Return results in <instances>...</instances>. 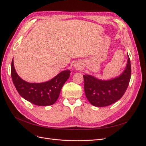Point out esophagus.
<instances>
[{
    "label": "esophagus",
    "instance_id": "1",
    "mask_svg": "<svg viewBox=\"0 0 146 146\" xmlns=\"http://www.w3.org/2000/svg\"><path fill=\"white\" fill-rule=\"evenodd\" d=\"M76 67H77V68H79V67H78V65H77H77H76Z\"/></svg>",
    "mask_w": 146,
    "mask_h": 146
}]
</instances>
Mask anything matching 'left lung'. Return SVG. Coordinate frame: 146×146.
<instances>
[{"instance_id":"left-lung-1","label":"left lung","mask_w":146,"mask_h":146,"mask_svg":"<svg viewBox=\"0 0 146 146\" xmlns=\"http://www.w3.org/2000/svg\"><path fill=\"white\" fill-rule=\"evenodd\" d=\"M131 77L129 55L126 68L120 76L110 80H100L92 76H83L84 90L87 99L94 106L103 107L119 100L127 90Z\"/></svg>"}]
</instances>
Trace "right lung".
I'll return each mask as SVG.
<instances>
[{
  "label": "right lung",
  "mask_w": 146,
  "mask_h": 146,
  "mask_svg": "<svg viewBox=\"0 0 146 146\" xmlns=\"http://www.w3.org/2000/svg\"><path fill=\"white\" fill-rule=\"evenodd\" d=\"M70 73L69 70H64L49 81L32 83L19 77L15 70L13 60L11 66V78L17 92L24 99L38 106H48L55 103L61 88L70 76Z\"/></svg>",
  "instance_id": "right-lung-1"
}]
</instances>
